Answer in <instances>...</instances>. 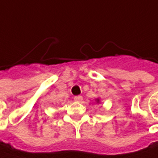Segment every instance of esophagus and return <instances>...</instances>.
<instances>
[{"instance_id": "esophagus-1", "label": "esophagus", "mask_w": 158, "mask_h": 158, "mask_svg": "<svg viewBox=\"0 0 158 158\" xmlns=\"http://www.w3.org/2000/svg\"><path fill=\"white\" fill-rule=\"evenodd\" d=\"M82 100H83V98H82L81 95H77V96L74 97V101H76V102H81Z\"/></svg>"}]
</instances>
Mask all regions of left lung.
Wrapping results in <instances>:
<instances>
[{
  "label": "left lung",
  "instance_id": "1",
  "mask_svg": "<svg viewBox=\"0 0 158 158\" xmlns=\"http://www.w3.org/2000/svg\"><path fill=\"white\" fill-rule=\"evenodd\" d=\"M99 102V99H97V102Z\"/></svg>",
  "mask_w": 158,
  "mask_h": 158
}]
</instances>
